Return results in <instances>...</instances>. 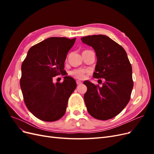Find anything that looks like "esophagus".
<instances>
[{
  "mask_svg": "<svg viewBox=\"0 0 154 154\" xmlns=\"http://www.w3.org/2000/svg\"><path fill=\"white\" fill-rule=\"evenodd\" d=\"M76 83H77V85H81L82 83V82L81 81H80V80H77L76 81Z\"/></svg>",
  "mask_w": 154,
  "mask_h": 154,
  "instance_id": "esophagus-1",
  "label": "esophagus"
}]
</instances>
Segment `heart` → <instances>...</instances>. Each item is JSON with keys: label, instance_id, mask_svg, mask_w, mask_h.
<instances>
[{"label": "heart", "instance_id": "1", "mask_svg": "<svg viewBox=\"0 0 154 154\" xmlns=\"http://www.w3.org/2000/svg\"><path fill=\"white\" fill-rule=\"evenodd\" d=\"M70 74H71L72 76H74L76 78L82 79L85 76V71H84V70H82V69H75V70H73V71H72L71 72H70Z\"/></svg>", "mask_w": 154, "mask_h": 154}]
</instances>
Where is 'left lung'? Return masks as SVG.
Returning a JSON list of instances; mask_svg holds the SVG:
<instances>
[{"label": "left lung", "mask_w": 154, "mask_h": 154, "mask_svg": "<svg viewBox=\"0 0 154 154\" xmlns=\"http://www.w3.org/2000/svg\"><path fill=\"white\" fill-rule=\"evenodd\" d=\"M81 40L96 52L97 63L93 77L104 80L101 87L88 81L83 82L87 87L84 94L87 111L97 119H112L130 101L134 86L132 66L122 46L107 36H87Z\"/></svg>", "instance_id": "obj_1"}]
</instances>
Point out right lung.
Masks as SVG:
<instances>
[{"mask_svg": "<svg viewBox=\"0 0 154 154\" xmlns=\"http://www.w3.org/2000/svg\"><path fill=\"white\" fill-rule=\"evenodd\" d=\"M76 38L51 37L29 49L22 63L20 84L27 108L38 119L55 122L66 113L76 83L65 76L62 83L53 77L64 71V63Z\"/></svg>", "mask_w": 154, "mask_h": 154, "instance_id": "add662e5", "label": "right lung"}]
</instances>
